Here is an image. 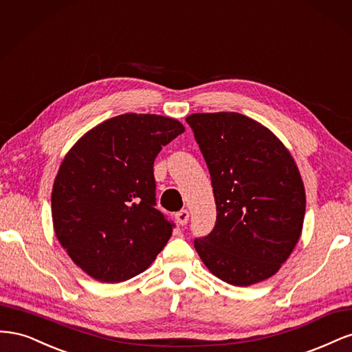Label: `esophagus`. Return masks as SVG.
I'll list each match as a JSON object with an SVG mask.
<instances>
[{
    "label": "esophagus",
    "mask_w": 352,
    "mask_h": 352,
    "mask_svg": "<svg viewBox=\"0 0 352 352\" xmlns=\"http://www.w3.org/2000/svg\"><path fill=\"white\" fill-rule=\"evenodd\" d=\"M175 219L180 226L186 225L188 220H189V211L188 210H180L179 212H176V214H175Z\"/></svg>",
    "instance_id": "1"
}]
</instances>
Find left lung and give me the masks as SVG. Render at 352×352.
I'll use <instances>...</instances> for the list:
<instances>
[{"instance_id": "1", "label": "left lung", "mask_w": 352, "mask_h": 352, "mask_svg": "<svg viewBox=\"0 0 352 352\" xmlns=\"http://www.w3.org/2000/svg\"><path fill=\"white\" fill-rule=\"evenodd\" d=\"M210 170L216 226L195 239L206 267L233 286L272 278L301 238L305 188L295 160L269 127L239 113L186 117Z\"/></svg>"}]
</instances>
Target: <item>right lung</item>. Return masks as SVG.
<instances>
[{"mask_svg": "<svg viewBox=\"0 0 352 352\" xmlns=\"http://www.w3.org/2000/svg\"><path fill=\"white\" fill-rule=\"evenodd\" d=\"M185 126L126 113L94 126L63 158L51 192L52 226L72 261L102 283L145 272L172 236L155 208L154 160Z\"/></svg>", "mask_w": 352, "mask_h": 352, "instance_id": "obj_1", "label": "right lung"}]
</instances>
